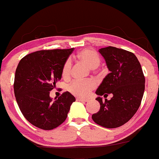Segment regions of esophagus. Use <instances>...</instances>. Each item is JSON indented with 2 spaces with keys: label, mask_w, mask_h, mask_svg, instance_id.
Here are the masks:
<instances>
[{
  "label": "esophagus",
  "mask_w": 159,
  "mask_h": 159,
  "mask_svg": "<svg viewBox=\"0 0 159 159\" xmlns=\"http://www.w3.org/2000/svg\"><path fill=\"white\" fill-rule=\"evenodd\" d=\"M76 100H77V101H81V102H89V100H88V99H83V98H77V99H76Z\"/></svg>",
  "instance_id": "esophagus-1"
}]
</instances>
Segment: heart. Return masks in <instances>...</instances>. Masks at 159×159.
I'll return each instance as SVG.
<instances>
[{
    "mask_svg": "<svg viewBox=\"0 0 159 159\" xmlns=\"http://www.w3.org/2000/svg\"><path fill=\"white\" fill-rule=\"evenodd\" d=\"M78 59L84 62L89 67L95 69L100 63L99 56L96 51L92 50H83L78 53ZM72 62L69 59L63 64L62 69V76L63 78H68L71 72ZM96 82L93 80H76L69 86V90L72 94L78 97L86 98L89 95L90 92L96 87Z\"/></svg>",
    "mask_w": 159,
    "mask_h": 159,
    "instance_id": "heart-1",
    "label": "heart"
}]
</instances>
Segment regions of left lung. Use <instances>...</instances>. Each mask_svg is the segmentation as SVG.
Returning a JSON list of instances; mask_svg holds the SVG:
<instances>
[{
  "instance_id": "obj_1",
  "label": "left lung",
  "mask_w": 159,
  "mask_h": 159,
  "mask_svg": "<svg viewBox=\"0 0 159 159\" xmlns=\"http://www.w3.org/2000/svg\"><path fill=\"white\" fill-rule=\"evenodd\" d=\"M99 52L106 60L109 73L96 91L100 109L92 119L105 128H117L132 119L139 108L145 91V76L134 53L114 47L101 48ZM110 93L114 96L111 100H102L101 95L106 98Z\"/></svg>"
}]
</instances>
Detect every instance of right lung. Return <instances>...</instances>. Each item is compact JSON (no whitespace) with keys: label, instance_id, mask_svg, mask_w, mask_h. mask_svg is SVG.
Segmentation results:
<instances>
[{"label":"right lung","instance_id":"obj_1","mask_svg":"<svg viewBox=\"0 0 159 159\" xmlns=\"http://www.w3.org/2000/svg\"><path fill=\"white\" fill-rule=\"evenodd\" d=\"M73 50H39L19 62L14 76V95L25 119L37 128L51 130L61 125L76 101L69 92L54 100L50 96V92L61 80L63 64Z\"/></svg>","mask_w":159,"mask_h":159}]
</instances>
